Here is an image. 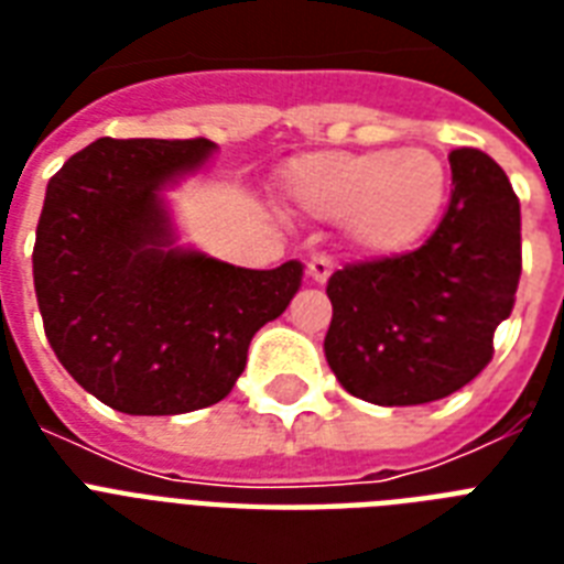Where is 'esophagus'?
Instances as JSON below:
<instances>
[{"mask_svg":"<svg viewBox=\"0 0 564 564\" xmlns=\"http://www.w3.org/2000/svg\"><path fill=\"white\" fill-rule=\"evenodd\" d=\"M307 272H310V278H313V281H316V283H325L327 278H330V272H334V260L318 251V254L310 257Z\"/></svg>","mask_w":564,"mask_h":564,"instance_id":"obj_1","label":"esophagus"}]
</instances>
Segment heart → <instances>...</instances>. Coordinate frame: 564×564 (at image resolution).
Wrapping results in <instances>:
<instances>
[{
	"instance_id": "1",
	"label": "heart",
	"mask_w": 564,
	"mask_h": 564,
	"mask_svg": "<svg viewBox=\"0 0 564 564\" xmlns=\"http://www.w3.org/2000/svg\"><path fill=\"white\" fill-rule=\"evenodd\" d=\"M290 193L322 219H345L375 254L410 251L436 228L451 172L430 149H334L290 166Z\"/></svg>"
}]
</instances>
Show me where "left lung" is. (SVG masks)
<instances>
[{
    "mask_svg": "<svg viewBox=\"0 0 564 564\" xmlns=\"http://www.w3.org/2000/svg\"><path fill=\"white\" fill-rule=\"evenodd\" d=\"M447 161L451 202L427 242L327 281V366L362 401L415 406L454 394L489 366L495 330L516 307V189L480 149H454Z\"/></svg>",
    "mask_w": 564,
    "mask_h": 564,
    "instance_id": "1",
    "label": "left lung"
}]
</instances>
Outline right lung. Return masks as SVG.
<instances>
[{
	"label": "right lung",
	"mask_w": 564,
	"mask_h": 564,
	"mask_svg": "<svg viewBox=\"0 0 564 564\" xmlns=\"http://www.w3.org/2000/svg\"><path fill=\"white\" fill-rule=\"evenodd\" d=\"M213 149L101 137L46 187L31 254L43 330L75 383L128 415L219 403L301 286L299 260L257 272L172 248L161 189Z\"/></svg>",
	"instance_id": "add662e5"
}]
</instances>
